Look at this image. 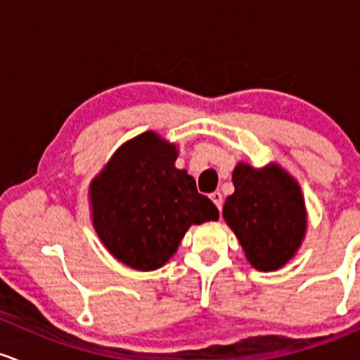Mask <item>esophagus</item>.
Returning a JSON list of instances; mask_svg holds the SVG:
<instances>
[{"label":"esophagus","mask_w":360,"mask_h":360,"mask_svg":"<svg viewBox=\"0 0 360 360\" xmlns=\"http://www.w3.org/2000/svg\"><path fill=\"white\" fill-rule=\"evenodd\" d=\"M209 197H211L214 204H216L217 209H219V211H221V209H223V193H221V192H212Z\"/></svg>","instance_id":"esophagus-1"}]
</instances>
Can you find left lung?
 I'll use <instances>...</instances> for the list:
<instances>
[{"label": "left lung", "mask_w": 360, "mask_h": 360, "mask_svg": "<svg viewBox=\"0 0 360 360\" xmlns=\"http://www.w3.org/2000/svg\"><path fill=\"white\" fill-rule=\"evenodd\" d=\"M234 193L224 202L226 223L240 240L250 264L277 270L300 248L306 209L300 185L282 168L257 169L240 163L233 172Z\"/></svg>", "instance_id": "obj_1"}]
</instances>
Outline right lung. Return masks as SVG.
<instances>
[{
    "mask_svg": "<svg viewBox=\"0 0 360 360\" xmlns=\"http://www.w3.org/2000/svg\"><path fill=\"white\" fill-rule=\"evenodd\" d=\"M176 148L155 132L124 144L91 184L93 226L117 260L137 270L163 267L192 224L219 211L175 168Z\"/></svg>",
    "mask_w": 360,
    "mask_h": 360,
    "instance_id": "right-lung-1",
    "label": "right lung"
}]
</instances>
